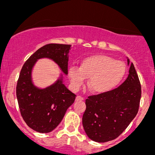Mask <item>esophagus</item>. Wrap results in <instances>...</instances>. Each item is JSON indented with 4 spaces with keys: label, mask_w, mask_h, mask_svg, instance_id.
I'll return each instance as SVG.
<instances>
[{
    "label": "esophagus",
    "mask_w": 155,
    "mask_h": 155,
    "mask_svg": "<svg viewBox=\"0 0 155 155\" xmlns=\"http://www.w3.org/2000/svg\"><path fill=\"white\" fill-rule=\"evenodd\" d=\"M84 98L83 97H81V96H80V95H78V96H76V101H84Z\"/></svg>",
    "instance_id": "obj_1"
}]
</instances>
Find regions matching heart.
Returning <instances> with one entry per match:
<instances>
[{"label":"heart","instance_id":"obj_1","mask_svg":"<svg viewBox=\"0 0 155 155\" xmlns=\"http://www.w3.org/2000/svg\"><path fill=\"white\" fill-rule=\"evenodd\" d=\"M126 74V66L122 61L106 55H93L84 59L80 67L70 66L68 76L73 87L81 88L86 79L92 92L104 94L116 88Z\"/></svg>","mask_w":155,"mask_h":155}]
</instances>
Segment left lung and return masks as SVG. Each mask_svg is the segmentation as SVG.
Segmentation results:
<instances>
[{
	"label": "left lung",
	"mask_w": 155,
	"mask_h": 155,
	"mask_svg": "<svg viewBox=\"0 0 155 155\" xmlns=\"http://www.w3.org/2000/svg\"><path fill=\"white\" fill-rule=\"evenodd\" d=\"M127 65L128 76L119 87L90 96L85 101L82 124L87 136L94 141L104 143L115 139L138 113L141 87L134 65L128 58Z\"/></svg>",
	"instance_id": "left-lung-1"
}]
</instances>
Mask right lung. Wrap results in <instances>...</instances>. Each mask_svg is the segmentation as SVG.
I'll return each mask as SVG.
<instances>
[{
    "instance_id": "add662e5",
    "label": "right lung",
    "mask_w": 155,
    "mask_h": 155,
    "mask_svg": "<svg viewBox=\"0 0 155 155\" xmlns=\"http://www.w3.org/2000/svg\"><path fill=\"white\" fill-rule=\"evenodd\" d=\"M71 47L69 44H47L33 53L22 68L16 90L19 108L26 124L36 132L47 133L56 128L68 108L74 104L76 95L64 84L63 74L47 88L35 86L31 79L33 67L39 59L48 58L68 75Z\"/></svg>"
}]
</instances>
